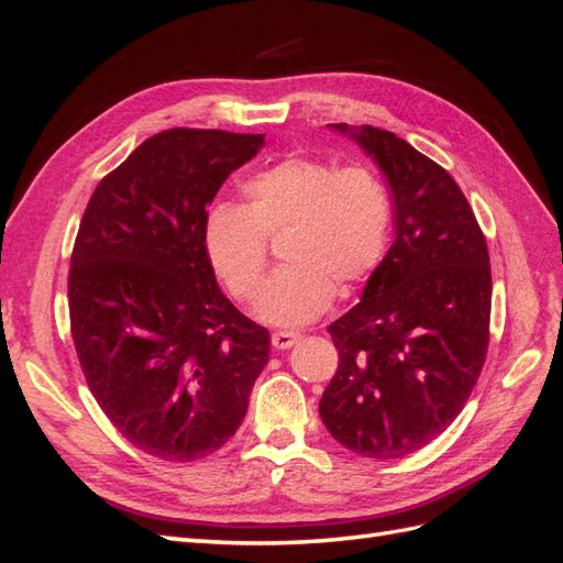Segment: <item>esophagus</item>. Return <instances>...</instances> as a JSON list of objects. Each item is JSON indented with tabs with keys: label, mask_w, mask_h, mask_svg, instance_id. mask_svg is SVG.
Returning a JSON list of instances; mask_svg holds the SVG:
<instances>
[{
	"label": "esophagus",
	"mask_w": 563,
	"mask_h": 563,
	"mask_svg": "<svg viewBox=\"0 0 563 563\" xmlns=\"http://www.w3.org/2000/svg\"><path fill=\"white\" fill-rule=\"evenodd\" d=\"M298 340H300L298 333L277 331V333H272V347H275V350H288V347H294Z\"/></svg>",
	"instance_id": "34e87169"
}]
</instances>
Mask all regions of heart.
<instances>
[{"instance_id":"1","label":"heart","mask_w":563,"mask_h":563,"mask_svg":"<svg viewBox=\"0 0 563 563\" xmlns=\"http://www.w3.org/2000/svg\"><path fill=\"white\" fill-rule=\"evenodd\" d=\"M244 203H218L201 242L216 275L240 300H253L267 267V244L284 234L279 258L258 300L261 321L298 329L329 310L335 286L352 291L383 261L391 207L366 166L286 157L242 183Z\"/></svg>"}]
</instances>
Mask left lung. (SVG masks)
Masks as SVG:
<instances>
[{
  "label": "left lung",
  "instance_id": "1",
  "mask_svg": "<svg viewBox=\"0 0 563 563\" xmlns=\"http://www.w3.org/2000/svg\"><path fill=\"white\" fill-rule=\"evenodd\" d=\"M378 164L395 207V244L362 300L329 333L338 371L319 401L331 437L364 457H404L463 411L490 321V265L457 183L376 126L329 124Z\"/></svg>",
  "mask_w": 563,
  "mask_h": 563
}]
</instances>
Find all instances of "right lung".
<instances>
[{
    "label": "right lung",
    "mask_w": 563,
    "mask_h": 563,
    "mask_svg": "<svg viewBox=\"0 0 563 563\" xmlns=\"http://www.w3.org/2000/svg\"><path fill=\"white\" fill-rule=\"evenodd\" d=\"M263 133L172 129L98 183L73 251L77 356L103 413L135 449L190 463L240 430L269 333L223 296L201 242L225 178Z\"/></svg>",
    "instance_id": "right-lung-1"
}]
</instances>
